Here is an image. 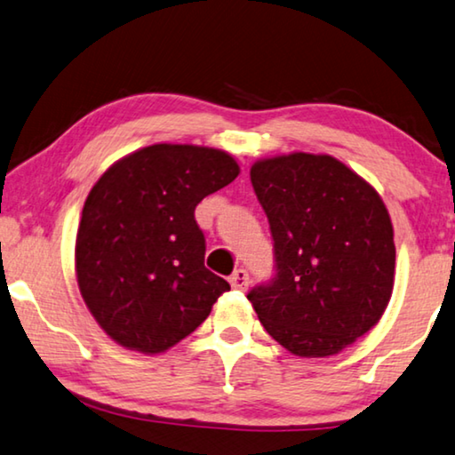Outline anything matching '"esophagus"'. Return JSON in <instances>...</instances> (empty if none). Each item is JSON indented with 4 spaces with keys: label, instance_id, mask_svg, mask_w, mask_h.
Returning a JSON list of instances; mask_svg holds the SVG:
<instances>
[{
    "label": "esophagus",
    "instance_id": "obj_1",
    "mask_svg": "<svg viewBox=\"0 0 455 455\" xmlns=\"http://www.w3.org/2000/svg\"><path fill=\"white\" fill-rule=\"evenodd\" d=\"M230 285L235 287V290H241V291H244L249 287V273H247V269H236L233 275H230Z\"/></svg>",
    "mask_w": 455,
    "mask_h": 455
}]
</instances>
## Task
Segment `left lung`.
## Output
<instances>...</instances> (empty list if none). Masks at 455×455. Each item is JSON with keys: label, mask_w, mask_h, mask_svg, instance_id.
Instances as JSON below:
<instances>
[{"label": "left lung", "mask_w": 455, "mask_h": 455, "mask_svg": "<svg viewBox=\"0 0 455 455\" xmlns=\"http://www.w3.org/2000/svg\"><path fill=\"white\" fill-rule=\"evenodd\" d=\"M251 182L269 219L275 277L247 299L291 355L334 356L377 326L391 299L395 241L385 202L326 154L265 157Z\"/></svg>", "instance_id": "8db88e82"}]
</instances>
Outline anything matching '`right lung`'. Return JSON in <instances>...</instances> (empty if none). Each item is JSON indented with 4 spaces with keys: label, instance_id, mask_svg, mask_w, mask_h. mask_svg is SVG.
Wrapping results in <instances>:
<instances>
[{
    "label": "right lung",
    "instance_id": "right-lung-1",
    "mask_svg": "<svg viewBox=\"0 0 455 455\" xmlns=\"http://www.w3.org/2000/svg\"><path fill=\"white\" fill-rule=\"evenodd\" d=\"M222 149L156 143L115 162L78 222V290L105 334L160 355L192 334L230 290L204 267L198 202L239 176Z\"/></svg>",
    "mask_w": 455,
    "mask_h": 455
}]
</instances>
